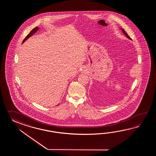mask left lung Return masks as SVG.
Wrapping results in <instances>:
<instances>
[{"label": "left lung", "mask_w": 156, "mask_h": 156, "mask_svg": "<svg viewBox=\"0 0 156 156\" xmlns=\"http://www.w3.org/2000/svg\"><path fill=\"white\" fill-rule=\"evenodd\" d=\"M120 29H121V30H122V31L123 32V33L124 34V35H125V36H126V37L128 38H129V39H130V40H132V39L130 38V37L128 35V34H127V33H126V32L125 31V30H124V29H123V28H121Z\"/></svg>", "instance_id": "obj_1"}]
</instances>
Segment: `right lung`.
<instances>
[{
    "instance_id": "1",
    "label": "right lung",
    "mask_w": 156,
    "mask_h": 156,
    "mask_svg": "<svg viewBox=\"0 0 156 156\" xmlns=\"http://www.w3.org/2000/svg\"><path fill=\"white\" fill-rule=\"evenodd\" d=\"M38 30H39V28H38V27H36V28H34V29L32 30L30 32V33H29V34L26 37V38L24 39L23 41V43H24L28 38H29L30 37L32 36L33 34H34V33H36L37 31Z\"/></svg>"
}]
</instances>
